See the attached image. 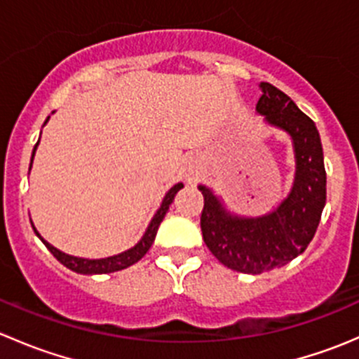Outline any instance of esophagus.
I'll use <instances>...</instances> for the list:
<instances>
[{"label":"esophagus","mask_w":359,"mask_h":359,"mask_svg":"<svg viewBox=\"0 0 359 359\" xmlns=\"http://www.w3.org/2000/svg\"><path fill=\"white\" fill-rule=\"evenodd\" d=\"M200 173H201L200 158H198V156L187 158L186 165H184V168H182L184 179H186L189 184H193V182H196L198 177H200Z\"/></svg>","instance_id":"1"}]
</instances>
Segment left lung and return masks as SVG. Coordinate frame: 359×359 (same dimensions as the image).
<instances>
[{"label":"left lung","instance_id":"8db88e82","mask_svg":"<svg viewBox=\"0 0 359 359\" xmlns=\"http://www.w3.org/2000/svg\"><path fill=\"white\" fill-rule=\"evenodd\" d=\"M260 90L257 112L292 137L295 179L290 194L266 215L240 217L227 212L208 187L200 186L206 247L224 266L245 274L278 269L300 255L316 233L327 201V172L316 125L276 86L260 83Z\"/></svg>","mask_w":359,"mask_h":359}]
</instances>
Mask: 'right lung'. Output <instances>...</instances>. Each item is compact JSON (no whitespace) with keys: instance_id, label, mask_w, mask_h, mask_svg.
Wrapping results in <instances>:
<instances>
[{"instance_id":"1","label":"right lung","mask_w":359,"mask_h":359,"mask_svg":"<svg viewBox=\"0 0 359 359\" xmlns=\"http://www.w3.org/2000/svg\"><path fill=\"white\" fill-rule=\"evenodd\" d=\"M48 118H50V116H48ZM48 118H46V121H48ZM38 142H39V140H38ZM36 147H38V144H36L34 149H32V158H34ZM32 158H31V166H32ZM29 170H31V168H29ZM182 187H184V184L179 182V184H175V186H173L172 189H170L168 193L165 194V198H163V203H161V206H159L156 215L153 217L151 224H149V226H147V231H146V233H144L142 240H140L139 243L135 245V247L126 250V252L118 253V255L106 257V259H81V257L67 255V253L60 252V250H57L55 247H52V245H50L48 241L43 240L41 234H39L38 231H36L34 226H32V229H34L36 236H38L39 240H41L43 243H45V247L48 248L50 252H52V255L55 257V259L59 260L60 264H64V266H66L67 269L74 271V273H79V274H107V273H114V271L126 269V267L132 266V264L139 262V260L142 259L144 255H146L147 250H149L151 245H153L154 238H156L159 224H161V220L165 219L166 212H168V208H170V205H172L173 198H175L177 191H180V189H182Z\"/></svg>"}]
</instances>
